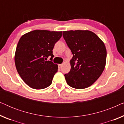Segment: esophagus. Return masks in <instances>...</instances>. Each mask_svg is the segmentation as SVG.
<instances>
[{
	"mask_svg": "<svg viewBox=\"0 0 124 124\" xmlns=\"http://www.w3.org/2000/svg\"><path fill=\"white\" fill-rule=\"evenodd\" d=\"M62 65V64H58V67H59V68H61Z\"/></svg>",
	"mask_w": 124,
	"mask_h": 124,
	"instance_id": "34e87169",
	"label": "esophagus"
}]
</instances>
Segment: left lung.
Masks as SVG:
<instances>
[{"mask_svg": "<svg viewBox=\"0 0 124 124\" xmlns=\"http://www.w3.org/2000/svg\"><path fill=\"white\" fill-rule=\"evenodd\" d=\"M62 36L71 50L70 72L64 74L69 86L82 89L93 85L102 73L107 51L101 39L89 30H70Z\"/></svg>", "mask_w": 124, "mask_h": 124, "instance_id": "8db88e82", "label": "left lung"}]
</instances>
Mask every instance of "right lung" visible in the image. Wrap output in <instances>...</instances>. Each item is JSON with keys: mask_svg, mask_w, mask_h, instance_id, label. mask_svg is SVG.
<instances>
[{"mask_svg": "<svg viewBox=\"0 0 124 124\" xmlns=\"http://www.w3.org/2000/svg\"><path fill=\"white\" fill-rule=\"evenodd\" d=\"M62 36V31L35 30L20 39L15 52V65L20 77L29 87L43 89L51 84L58 69L52 62V50Z\"/></svg>", "mask_w": 124, "mask_h": 124, "instance_id": "1", "label": "right lung"}]
</instances>
